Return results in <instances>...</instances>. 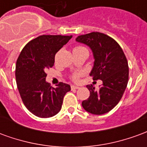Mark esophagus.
<instances>
[{
	"label": "esophagus",
	"instance_id": "obj_1",
	"mask_svg": "<svg viewBox=\"0 0 147 147\" xmlns=\"http://www.w3.org/2000/svg\"><path fill=\"white\" fill-rule=\"evenodd\" d=\"M71 90H74L80 89V87H79V86H71Z\"/></svg>",
	"mask_w": 147,
	"mask_h": 147
}]
</instances>
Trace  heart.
Masks as SVG:
<instances>
[{
  "mask_svg": "<svg viewBox=\"0 0 147 147\" xmlns=\"http://www.w3.org/2000/svg\"><path fill=\"white\" fill-rule=\"evenodd\" d=\"M83 49H86L85 48H83V47H80V46H78V47H76V48H74L73 50H83ZM81 76V73H77L73 75V76H72V79H73L75 81H77V80H79V78Z\"/></svg>",
  "mask_w": 147,
  "mask_h": 147,
  "instance_id": "b5f03b06",
  "label": "heart"
}]
</instances>
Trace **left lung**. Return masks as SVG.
I'll return each mask as SVG.
<instances>
[{
  "label": "left lung",
  "instance_id": "obj_1",
  "mask_svg": "<svg viewBox=\"0 0 147 147\" xmlns=\"http://www.w3.org/2000/svg\"><path fill=\"white\" fill-rule=\"evenodd\" d=\"M76 42L87 45L94 59L90 76L101 80L98 90L86 85L90 97L82 102L83 109L90 113L102 115L118 104L128 82V64L122 49L114 39L105 34L92 32L78 36Z\"/></svg>",
  "mask_w": 147,
  "mask_h": 147
}]
</instances>
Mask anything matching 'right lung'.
<instances>
[{
    "label": "right lung",
    "instance_id": "obj_1",
    "mask_svg": "<svg viewBox=\"0 0 147 147\" xmlns=\"http://www.w3.org/2000/svg\"><path fill=\"white\" fill-rule=\"evenodd\" d=\"M71 36L42 35L28 42L16 61V80L24 105L41 118L55 116L61 109L65 94L70 85L60 83L57 87L46 80L47 69L54 64L55 55Z\"/></svg>",
    "mask_w": 147,
    "mask_h": 147
}]
</instances>
